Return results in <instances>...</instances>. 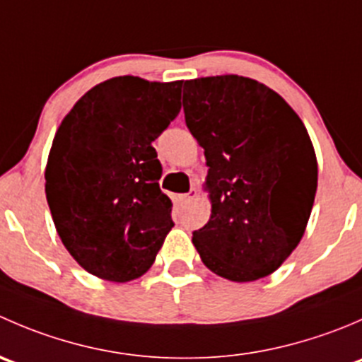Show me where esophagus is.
Wrapping results in <instances>:
<instances>
[{
	"instance_id": "1",
	"label": "esophagus",
	"mask_w": 362,
	"mask_h": 362,
	"mask_svg": "<svg viewBox=\"0 0 362 362\" xmlns=\"http://www.w3.org/2000/svg\"><path fill=\"white\" fill-rule=\"evenodd\" d=\"M196 196H198V189L192 187L191 191H189V192H185V194H180V196H178V199H180L182 203H189V202H191V199H194Z\"/></svg>"
}]
</instances>
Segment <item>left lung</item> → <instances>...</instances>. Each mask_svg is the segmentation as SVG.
<instances>
[{
  "label": "left lung",
  "mask_w": 362,
  "mask_h": 362,
  "mask_svg": "<svg viewBox=\"0 0 362 362\" xmlns=\"http://www.w3.org/2000/svg\"><path fill=\"white\" fill-rule=\"evenodd\" d=\"M185 124L204 148L211 215L192 233L203 264L231 282L272 275L301 242L317 192V158L299 115L240 75L185 80Z\"/></svg>",
  "instance_id": "1"
}]
</instances>
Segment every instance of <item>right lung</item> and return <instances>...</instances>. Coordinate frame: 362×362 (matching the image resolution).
Masks as SVG:
<instances>
[{
	"label": "right lung",
	"instance_id": "obj_1",
	"mask_svg": "<svg viewBox=\"0 0 362 362\" xmlns=\"http://www.w3.org/2000/svg\"><path fill=\"white\" fill-rule=\"evenodd\" d=\"M180 89L182 80L115 76L87 90L57 127L47 203L63 245L98 279L147 273L173 228L152 141L180 112Z\"/></svg>",
	"mask_w": 362,
	"mask_h": 362
}]
</instances>
